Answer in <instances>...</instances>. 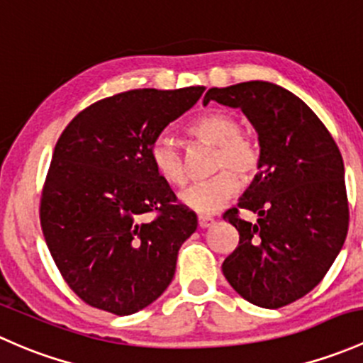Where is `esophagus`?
Here are the masks:
<instances>
[{
	"instance_id": "34e87169",
	"label": "esophagus",
	"mask_w": 363,
	"mask_h": 363,
	"mask_svg": "<svg viewBox=\"0 0 363 363\" xmlns=\"http://www.w3.org/2000/svg\"><path fill=\"white\" fill-rule=\"evenodd\" d=\"M197 223H199L201 229H206V227L213 225V223H215V220H213L211 216H203V215H201L199 218H197Z\"/></svg>"
}]
</instances>
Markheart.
<instances>
[{
  "label": "heart",
  "instance_id": "obj_1",
  "mask_svg": "<svg viewBox=\"0 0 363 363\" xmlns=\"http://www.w3.org/2000/svg\"><path fill=\"white\" fill-rule=\"evenodd\" d=\"M199 141L215 145L211 171H218L203 182L183 189L180 201L197 213H215L236 194L239 180H250L260 167V147L252 136L241 133V124L233 115L208 111L189 127ZM150 159L162 180L171 185L185 183V157L169 136H159L152 143Z\"/></svg>",
  "mask_w": 363,
  "mask_h": 363
}]
</instances>
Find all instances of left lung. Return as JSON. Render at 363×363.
Listing matches in <instances>:
<instances>
[{
    "label": "left lung",
    "mask_w": 363,
    "mask_h": 363,
    "mask_svg": "<svg viewBox=\"0 0 363 363\" xmlns=\"http://www.w3.org/2000/svg\"><path fill=\"white\" fill-rule=\"evenodd\" d=\"M209 101L239 108L260 145V173L238 208L223 213L239 233L223 276L252 304L283 308L318 285L345 245L350 209L341 152L315 111L271 82L213 87ZM239 207L257 212V222L239 219Z\"/></svg>",
    "instance_id": "8db88e82"
}]
</instances>
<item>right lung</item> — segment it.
Here are the masks:
<instances>
[{"label":"right lung","mask_w":363,"mask_h":363,"mask_svg":"<svg viewBox=\"0 0 363 363\" xmlns=\"http://www.w3.org/2000/svg\"><path fill=\"white\" fill-rule=\"evenodd\" d=\"M204 87L134 89L104 98L62 130L40 222L50 255L85 304L125 316L169 286L178 250L197 229L150 159L152 143ZM147 212H157L145 220Z\"/></svg>","instance_id":"add662e5"}]
</instances>
